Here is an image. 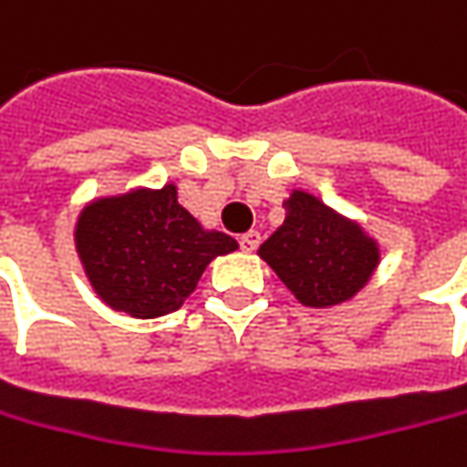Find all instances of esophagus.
Listing matches in <instances>:
<instances>
[{
  "instance_id": "esophagus-1",
  "label": "esophagus",
  "mask_w": 467,
  "mask_h": 467,
  "mask_svg": "<svg viewBox=\"0 0 467 467\" xmlns=\"http://www.w3.org/2000/svg\"><path fill=\"white\" fill-rule=\"evenodd\" d=\"M260 242H263L260 231H249V234H244V236L239 239V244H242V249H244V252H254V249L260 246Z\"/></svg>"
}]
</instances>
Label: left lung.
<instances>
[{
	"instance_id": "1",
	"label": "left lung",
	"mask_w": 467,
	"mask_h": 467,
	"mask_svg": "<svg viewBox=\"0 0 467 467\" xmlns=\"http://www.w3.org/2000/svg\"><path fill=\"white\" fill-rule=\"evenodd\" d=\"M284 207L286 221L260 246V257L307 307L352 299L379 265L376 242L313 194L294 192Z\"/></svg>"
}]
</instances>
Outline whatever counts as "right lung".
I'll return each instance as SVG.
<instances>
[{
  "instance_id": "obj_1",
  "label": "right lung",
  "mask_w": 467,
  "mask_h": 467,
  "mask_svg": "<svg viewBox=\"0 0 467 467\" xmlns=\"http://www.w3.org/2000/svg\"><path fill=\"white\" fill-rule=\"evenodd\" d=\"M76 246L91 286L112 310L160 317L197 289L210 260L239 244L204 231L178 204L175 186H165L91 202L76 225Z\"/></svg>"
}]
</instances>
